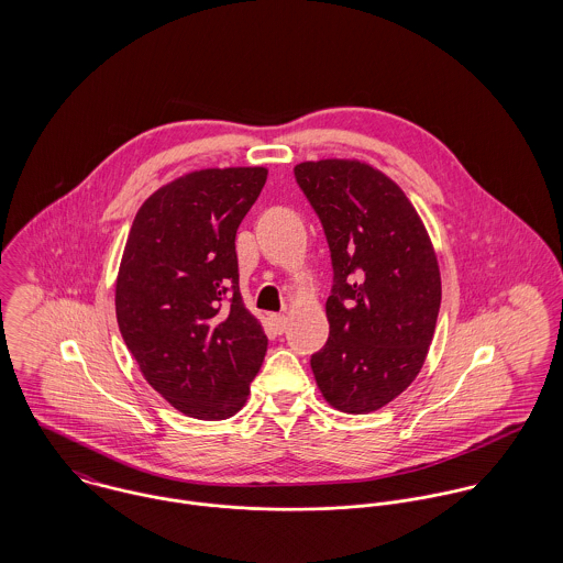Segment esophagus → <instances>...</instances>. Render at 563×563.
Segmentation results:
<instances>
[{
  "instance_id": "1",
  "label": "esophagus",
  "mask_w": 563,
  "mask_h": 563,
  "mask_svg": "<svg viewBox=\"0 0 563 563\" xmlns=\"http://www.w3.org/2000/svg\"><path fill=\"white\" fill-rule=\"evenodd\" d=\"M268 319H271V324H273V329H275L277 333H282V331L286 329V322H288V319H286L284 314H271Z\"/></svg>"
}]
</instances>
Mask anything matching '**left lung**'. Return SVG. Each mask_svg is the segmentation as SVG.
I'll list each match as a JSON object with an SVG mask.
<instances>
[{"label": "left lung", "instance_id": "left-lung-1", "mask_svg": "<svg viewBox=\"0 0 563 563\" xmlns=\"http://www.w3.org/2000/svg\"><path fill=\"white\" fill-rule=\"evenodd\" d=\"M295 177L333 264L329 340L310 362L317 386L344 413L377 411L427 360L442 299L433 244L401 186L368 162H301Z\"/></svg>", "mask_w": 563, "mask_h": 563}]
</instances>
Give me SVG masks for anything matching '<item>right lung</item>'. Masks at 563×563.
<instances>
[{
  "mask_svg": "<svg viewBox=\"0 0 563 563\" xmlns=\"http://www.w3.org/2000/svg\"><path fill=\"white\" fill-rule=\"evenodd\" d=\"M268 170H190L139 208L123 249L114 308L147 384L199 420L241 411L266 333L239 290L236 232Z\"/></svg>",
  "mask_w": 563,
  "mask_h": 563,
  "instance_id": "add662e5",
  "label": "right lung"
}]
</instances>
